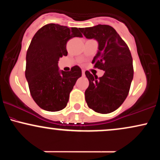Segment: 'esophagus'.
<instances>
[{"mask_svg":"<svg viewBox=\"0 0 160 160\" xmlns=\"http://www.w3.org/2000/svg\"><path fill=\"white\" fill-rule=\"evenodd\" d=\"M82 76H84V75H85V71H84V70H82Z\"/></svg>","mask_w":160,"mask_h":160,"instance_id":"esophagus-1","label":"esophagus"}]
</instances>
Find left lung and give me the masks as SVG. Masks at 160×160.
<instances>
[{"label":"left lung","instance_id":"8db88e82","mask_svg":"<svg viewBox=\"0 0 160 160\" xmlns=\"http://www.w3.org/2000/svg\"><path fill=\"white\" fill-rule=\"evenodd\" d=\"M88 39L98 42V51L92 63L103 70L102 78L85 72L89 82L85 91L88 107L97 113H109L123 103L133 79L132 57L127 44L113 28L108 25L80 28Z\"/></svg>","mask_w":160,"mask_h":160}]
</instances>
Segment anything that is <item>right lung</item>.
<instances>
[{"label":"right lung","instance_id":"add662e5","mask_svg":"<svg viewBox=\"0 0 160 160\" xmlns=\"http://www.w3.org/2000/svg\"><path fill=\"white\" fill-rule=\"evenodd\" d=\"M74 37H82L80 28L47 24L37 32L28 49L25 78L33 99L45 111L64 109L82 75L78 65L68 72L59 71L58 68L59 58L68 55L67 42Z\"/></svg>","mask_w":160,"mask_h":160}]
</instances>
